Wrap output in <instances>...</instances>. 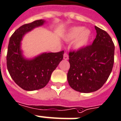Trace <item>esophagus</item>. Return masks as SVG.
<instances>
[{"instance_id":"obj_1","label":"esophagus","mask_w":121,"mask_h":121,"mask_svg":"<svg viewBox=\"0 0 121 121\" xmlns=\"http://www.w3.org/2000/svg\"><path fill=\"white\" fill-rule=\"evenodd\" d=\"M64 60H68V58H69V57H68V53H64Z\"/></svg>"}]
</instances>
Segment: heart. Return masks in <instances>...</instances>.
Instances as JSON below:
<instances>
[{"label": "heart", "instance_id": "heart-1", "mask_svg": "<svg viewBox=\"0 0 121 121\" xmlns=\"http://www.w3.org/2000/svg\"><path fill=\"white\" fill-rule=\"evenodd\" d=\"M91 35L89 29H84L82 26H75L69 30L66 36V40L68 41L75 40L74 48L77 50H81L88 44Z\"/></svg>", "mask_w": 121, "mask_h": 121}]
</instances>
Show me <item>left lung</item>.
<instances>
[{"label": "left lung", "mask_w": 121, "mask_h": 121, "mask_svg": "<svg viewBox=\"0 0 121 121\" xmlns=\"http://www.w3.org/2000/svg\"><path fill=\"white\" fill-rule=\"evenodd\" d=\"M97 35L92 44L69 53L67 78L71 88L81 93L100 89L112 71L115 46L107 32L95 26Z\"/></svg>", "instance_id": "obj_1"}]
</instances>
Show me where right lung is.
Wrapping results in <instances>:
<instances>
[{
  "instance_id": "add662e5",
  "label": "right lung",
  "mask_w": 121,
  "mask_h": 121,
  "mask_svg": "<svg viewBox=\"0 0 121 121\" xmlns=\"http://www.w3.org/2000/svg\"><path fill=\"white\" fill-rule=\"evenodd\" d=\"M45 22L41 19L24 24L9 39L6 58L8 70L15 82L24 90H37L46 86L52 72L63 59L64 51L43 53L30 59L24 57L21 50L23 37Z\"/></svg>"
}]
</instances>
